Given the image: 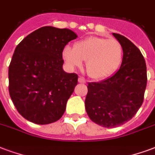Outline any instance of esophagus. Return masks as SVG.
<instances>
[{
    "mask_svg": "<svg viewBox=\"0 0 155 155\" xmlns=\"http://www.w3.org/2000/svg\"><path fill=\"white\" fill-rule=\"evenodd\" d=\"M78 82L79 83H86V80H85L83 78H82V77H79L78 78Z\"/></svg>",
    "mask_w": 155,
    "mask_h": 155,
    "instance_id": "esophagus-1",
    "label": "esophagus"
}]
</instances>
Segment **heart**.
<instances>
[{
  "label": "heart",
  "mask_w": 155,
  "mask_h": 155,
  "mask_svg": "<svg viewBox=\"0 0 155 155\" xmlns=\"http://www.w3.org/2000/svg\"><path fill=\"white\" fill-rule=\"evenodd\" d=\"M65 61L72 68L81 66L86 60V70L90 78L102 80L111 76L123 61V46L118 41L90 37L66 46L63 51Z\"/></svg>",
  "instance_id": "b5f03b06"
}]
</instances>
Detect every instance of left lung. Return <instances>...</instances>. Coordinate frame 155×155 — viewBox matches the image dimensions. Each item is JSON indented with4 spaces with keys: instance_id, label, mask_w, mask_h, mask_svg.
Here are the masks:
<instances>
[{
    "instance_id": "8db88e82",
    "label": "left lung",
    "mask_w": 155,
    "mask_h": 155,
    "mask_svg": "<svg viewBox=\"0 0 155 155\" xmlns=\"http://www.w3.org/2000/svg\"><path fill=\"white\" fill-rule=\"evenodd\" d=\"M113 35L123 46L120 68L105 80L89 82L85 100L91 120L108 128L121 126L134 117L143 103L147 84L146 64L141 52L127 38Z\"/></svg>"
}]
</instances>
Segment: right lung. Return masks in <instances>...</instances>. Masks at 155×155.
<instances>
[{
	"label": "right lung",
	"mask_w": 155,
	"mask_h": 155,
	"mask_svg": "<svg viewBox=\"0 0 155 155\" xmlns=\"http://www.w3.org/2000/svg\"><path fill=\"white\" fill-rule=\"evenodd\" d=\"M77 38L69 29L46 26L16 46L9 66V92L25 119L44 125L63 116L78 76L63 70L62 54Z\"/></svg>",
	"instance_id": "obj_1"
}]
</instances>
